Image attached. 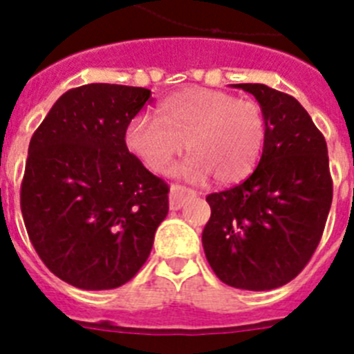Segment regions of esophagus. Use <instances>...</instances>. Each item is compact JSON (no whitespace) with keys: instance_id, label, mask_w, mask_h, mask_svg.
<instances>
[{"instance_id":"esophagus-1","label":"esophagus","mask_w":354,"mask_h":354,"mask_svg":"<svg viewBox=\"0 0 354 354\" xmlns=\"http://www.w3.org/2000/svg\"><path fill=\"white\" fill-rule=\"evenodd\" d=\"M196 192L192 189V187H186V186H180V184H171L170 187V209L171 211H177L184 205L187 198H192L195 196Z\"/></svg>"}]
</instances>
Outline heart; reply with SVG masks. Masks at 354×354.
<instances>
[{"instance_id":"obj_1","label":"heart","mask_w":354,"mask_h":354,"mask_svg":"<svg viewBox=\"0 0 354 354\" xmlns=\"http://www.w3.org/2000/svg\"><path fill=\"white\" fill-rule=\"evenodd\" d=\"M183 143L189 158L180 174L192 180L232 184L257 167L266 118L253 101L211 88H183L165 97L158 115H140L126 129V145L154 174L170 170Z\"/></svg>"}]
</instances>
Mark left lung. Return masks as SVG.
<instances>
[{
	"instance_id": "8db88e82",
	"label": "left lung",
	"mask_w": 354,
	"mask_h": 354,
	"mask_svg": "<svg viewBox=\"0 0 354 354\" xmlns=\"http://www.w3.org/2000/svg\"><path fill=\"white\" fill-rule=\"evenodd\" d=\"M234 86L261 104L266 143L245 183L207 195L202 245L221 282L270 290L301 273L323 236L333 198L328 147L292 95L261 83Z\"/></svg>"
}]
</instances>
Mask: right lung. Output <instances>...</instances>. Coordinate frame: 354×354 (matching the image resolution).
I'll return each instance as SVG.
<instances>
[{
    "instance_id": "1",
    "label": "right lung",
    "mask_w": 354,
    "mask_h": 354,
    "mask_svg": "<svg viewBox=\"0 0 354 354\" xmlns=\"http://www.w3.org/2000/svg\"><path fill=\"white\" fill-rule=\"evenodd\" d=\"M150 90L92 83L65 92L31 136L21 211L48 270L86 290L129 282L168 214L170 187L126 145Z\"/></svg>"
}]
</instances>
